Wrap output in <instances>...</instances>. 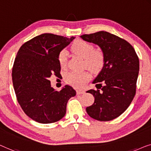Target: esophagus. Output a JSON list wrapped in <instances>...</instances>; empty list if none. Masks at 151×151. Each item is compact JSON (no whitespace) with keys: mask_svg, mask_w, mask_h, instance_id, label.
I'll return each instance as SVG.
<instances>
[{"mask_svg":"<svg viewBox=\"0 0 151 151\" xmlns=\"http://www.w3.org/2000/svg\"><path fill=\"white\" fill-rule=\"evenodd\" d=\"M85 92H85L84 90H78L76 91V94H77L78 95H80V94H83Z\"/></svg>","mask_w":151,"mask_h":151,"instance_id":"obj_1","label":"esophagus"}]
</instances>
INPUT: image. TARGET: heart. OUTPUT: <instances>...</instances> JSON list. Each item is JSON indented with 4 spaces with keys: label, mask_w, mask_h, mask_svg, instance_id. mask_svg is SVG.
I'll return each instance as SVG.
<instances>
[{
    "label": "heart",
    "mask_w": 151,
    "mask_h": 151,
    "mask_svg": "<svg viewBox=\"0 0 151 151\" xmlns=\"http://www.w3.org/2000/svg\"><path fill=\"white\" fill-rule=\"evenodd\" d=\"M73 53L83 59L84 65L91 71L99 72L105 64V55L100 49H93V46L89 42L83 40H76L71 46ZM59 64L61 68L65 67L67 60V52L61 50L57 56ZM90 77L88 72L72 71L67 73L65 79L67 83L77 88L83 87Z\"/></svg>",
    "instance_id": "heart-1"
}]
</instances>
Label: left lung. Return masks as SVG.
I'll return each mask as SVG.
<instances>
[{
  "instance_id": "left-lung-1",
  "label": "left lung",
  "mask_w": 151,
  "mask_h": 151,
  "mask_svg": "<svg viewBox=\"0 0 151 151\" xmlns=\"http://www.w3.org/2000/svg\"><path fill=\"white\" fill-rule=\"evenodd\" d=\"M80 37L99 46L105 59L104 66L92 82L97 90L87 91L94 97L93 105L86 108L87 113L99 121L114 120L128 108L135 96L138 57L128 42L107 31Z\"/></svg>"
}]
</instances>
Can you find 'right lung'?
<instances>
[{
  "instance_id": "1",
  "label": "right lung",
  "mask_w": 151,
  "mask_h": 151,
  "mask_svg": "<svg viewBox=\"0 0 151 151\" xmlns=\"http://www.w3.org/2000/svg\"><path fill=\"white\" fill-rule=\"evenodd\" d=\"M75 38L43 33L25 42L17 53L13 86L20 107L36 122L49 124L61 120L66 113L68 100L76 95L69 86L57 92L48 80L52 75H60L57 56Z\"/></svg>"
}]
</instances>
